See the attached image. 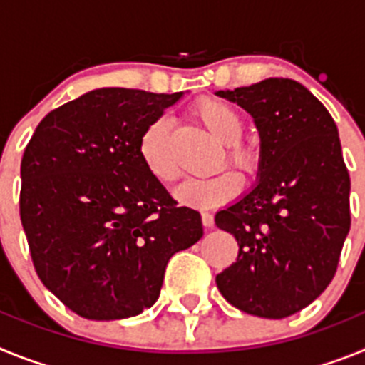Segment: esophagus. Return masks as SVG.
<instances>
[{
    "instance_id": "esophagus-1",
    "label": "esophagus",
    "mask_w": 365,
    "mask_h": 365,
    "mask_svg": "<svg viewBox=\"0 0 365 365\" xmlns=\"http://www.w3.org/2000/svg\"><path fill=\"white\" fill-rule=\"evenodd\" d=\"M201 221H202V227H206V228L214 227V215H212L210 212H202Z\"/></svg>"
}]
</instances>
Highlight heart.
Masks as SVG:
<instances>
[{"label": "heart", "mask_w": 365, "mask_h": 365, "mask_svg": "<svg viewBox=\"0 0 365 365\" xmlns=\"http://www.w3.org/2000/svg\"><path fill=\"white\" fill-rule=\"evenodd\" d=\"M192 117L205 128L215 140L222 144L219 166L230 164L243 173H254L259 166V155L252 144L241 138L245 120L241 113L225 100L205 96L190 109ZM138 155L148 173L160 185H173L179 177L170 151V122L157 118L138 138ZM241 190V177L232 170H222L206 179H190L175 190V197L182 205L193 208H214L228 201Z\"/></svg>", "instance_id": "obj_1"}]
</instances>
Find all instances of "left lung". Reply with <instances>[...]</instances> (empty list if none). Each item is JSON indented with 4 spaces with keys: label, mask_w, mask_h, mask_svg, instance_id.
Returning <instances> with one entry per match:
<instances>
[{
    "label": "left lung",
    "mask_w": 365,
    "mask_h": 365,
    "mask_svg": "<svg viewBox=\"0 0 365 365\" xmlns=\"http://www.w3.org/2000/svg\"><path fill=\"white\" fill-rule=\"evenodd\" d=\"M254 117L261 137L259 182L215 214L240 245L215 283L228 303L261 318L307 307L334 278L351 228V180L336 124L302 83L267 78L217 91Z\"/></svg>",
    "instance_id": "8db88e82"
}]
</instances>
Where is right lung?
Listing matches in <instances>:
<instances>
[{
    "instance_id": "right-lung-1",
    "label": "right lung",
    "mask_w": 365,
    "mask_h": 365,
    "mask_svg": "<svg viewBox=\"0 0 365 365\" xmlns=\"http://www.w3.org/2000/svg\"><path fill=\"white\" fill-rule=\"evenodd\" d=\"M180 93L95 89L38 124L21 159L19 217L32 265L87 320H120L159 298L168 261L202 237L138 155L148 125Z\"/></svg>"
}]
</instances>
